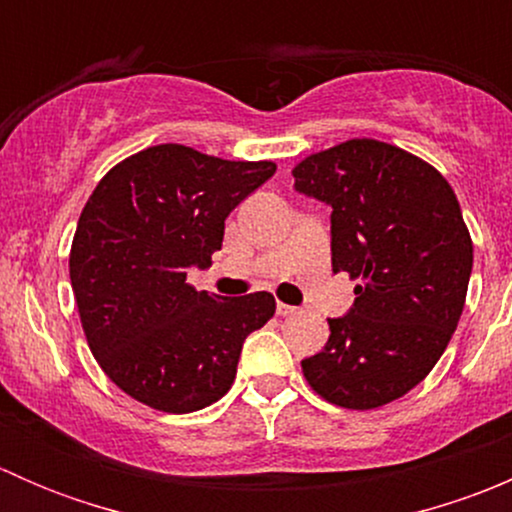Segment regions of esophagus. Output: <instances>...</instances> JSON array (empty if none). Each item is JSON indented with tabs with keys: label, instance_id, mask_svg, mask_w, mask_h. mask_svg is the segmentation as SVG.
Returning a JSON list of instances; mask_svg holds the SVG:
<instances>
[{
	"label": "esophagus",
	"instance_id": "1",
	"mask_svg": "<svg viewBox=\"0 0 512 512\" xmlns=\"http://www.w3.org/2000/svg\"><path fill=\"white\" fill-rule=\"evenodd\" d=\"M297 312L299 309L292 307V304H285V302L277 304V314H280V317H292V314H297Z\"/></svg>",
	"mask_w": 512,
	"mask_h": 512
}]
</instances>
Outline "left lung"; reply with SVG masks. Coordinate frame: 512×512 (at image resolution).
<instances>
[{
  "label": "left lung",
  "instance_id": "1",
  "mask_svg": "<svg viewBox=\"0 0 512 512\" xmlns=\"http://www.w3.org/2000/svg\"><path fill=\"white\" fill-rule=\"evenodd\" d=\"M292 175L332 205V270L359 280L304 379L329 404L379 409L421 384L456 332L473 270L461 205L431 163L374 138L312 153Z\"/></svg>",
  "mask_w": 512,
  "mask_h": 512
}]
</instances>
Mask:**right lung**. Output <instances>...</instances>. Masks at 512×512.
Here are the masks:
<instances>
[{"instance_id": "obj_1", "label": "right lung", "mask_w": 512, "mask_h": 512, "mask_svg": "<svg viewBox=\"0 0 512 512\" xmlns=\"http://www.w3.org/2000/svg\"><path fill=\"white\" fill-rule=\"evenodd\" d=\"M272 160L163 143L113 165L81 210L69 277L91 354L131 399L190 414L230 391L242 342L275 314L270 292L225 299L188 285L223 247L225 218Z\"/></svg>"}]
</instances>
